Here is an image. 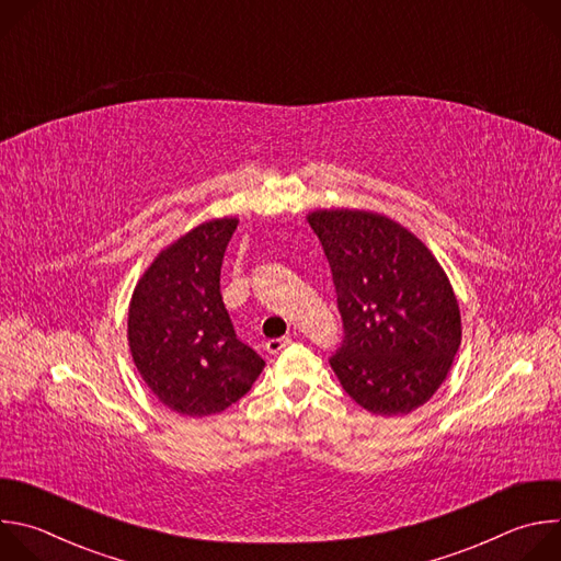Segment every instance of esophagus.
<instances>
[{"instance_id":"obj_1","label":"esophagus","mask_w":561,"mask_h":561,"mask_svg":"<svg viewBox=\"0 0 561 561\" xmlns=\"http://www.w3.org/2000/svg\"><path fill=\"white\" fill-rule=\"evenodd\" d=\"M290 344V337H277V340H268L266 342V353L277 355L282 348H286Z\"/></svg>"}]
</instances>
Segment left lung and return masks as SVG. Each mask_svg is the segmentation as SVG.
<instances>
[{
    "instance_id": "left-lung-1",
    "label": "left lung",
    "mask_w": 561,
    "mask_h": 561,
    "mask_svg": "<svg viewBox=\"0 0 561 561\" xmlns=\"http://www.w3.org/2000/svg\"><path fill=\"white\" fill-rule=\"evenodd\" d=\"M331 264L344 344L331 357L342 388L373 415H409L450 373L459 304L442 264L394 219L357 208L306 215Z\"/></svg>"
}]
</instances>
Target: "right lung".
Instances as JSON below:
<instances>
[{"instance_id": "add662e5", "label": "right lung", "mask_w": 561, "mask_h": 561, "mask_svg": "<svg viewBox=\"0 0 561 561\" xmlns=\"http://www.w3.org/2000/svg\"><path fill=\"white\" fill-rule=\"evenodd\" d=\"M237 217L204 221L159 251L128 306L133 362L167 409L206 417L244 397L264 359L234 335L219 293Z\"/></svg>"}]
</instances>
